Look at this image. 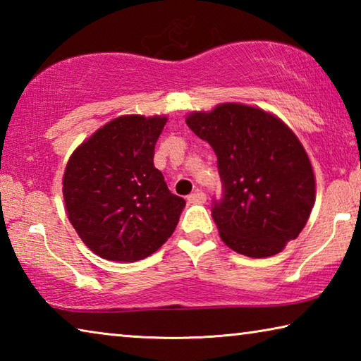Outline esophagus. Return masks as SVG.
Returning a JSON list of instances; mask_svg holds the SVG:
<instances>
[{
	"mask_svg": "<svg viewBox=\"0 0 361 361\" xmlns=\"http://www.w3.org/2000/svg\"><path fill=\"white\" fill-rule=\"evenodd\" d=\"M205 200H207V195L202 191H195V192L188 195L189 204H204Z\"/></svg>",
	"mask_w": 361,
	"mask_h": 361,
	"instance_id": "1",
	"label": "esophagus"
}]
</instances>
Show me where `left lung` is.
Wrapping results in <instances>:
<instances>
[{
	"label": "left lung",
	"instance_id": "obj_1",
	"mask_svg": "<svg viewBox=\"0 0 361 361\" xmlns=\"http://www.w3.org/2000/svg\"><path fill=\"white\" fill-rule=\"evenodd\" d=\"M186 124L218 159L223 199L212 216L221 240L250 258L282 252L304 229L315 202L307 152L277 116L242 103L194 111Z\"/></svg>",
	"mask_w": 361,
	"mask_h": 361
}]
</instances>
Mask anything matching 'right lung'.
Returning a JSON list of instances; mask_svg holds the SVG:
<instances>
[{
  "instance_id": "add662e5",
  "label": "right lung",
  "mask_w": 361,
  "mask_h": 361,
  "mask_svg": "<svg viewBox=\"0 0 361 361\" xmlns=\"http://www.w3.org/2000/svg\"><path fill=\"white\" fill-rule=\"evenodd\" d=\"M166 122V116H119L79 145L66 164V215L100 258H148L178 224L186 200L169 191L154 167V146Z\"/></svg>"
}]
</instances>
